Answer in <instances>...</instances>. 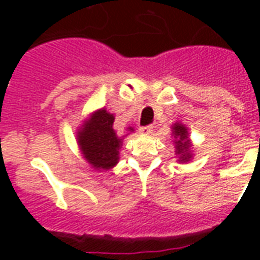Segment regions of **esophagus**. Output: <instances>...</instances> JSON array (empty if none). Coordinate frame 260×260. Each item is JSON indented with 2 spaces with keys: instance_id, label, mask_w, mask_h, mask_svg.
I'll return each mask as SVG.
<instances>
[{
  "instance_id": "1",
  "label": "esophagus",
  "mask_w": 260,
  "mask_h": 260,
  "mask_svg": "<svg viewBox=\"0 0 260 260\" xmlns=\"http://www.w3.org/2000/svg\"><path fill=\"white\" fill-rule=\"evenodd\" d=\"M152 133V126L148 125V126H142V127H139V134L142 135H148Z\"/></svg>"
}]
</instances>
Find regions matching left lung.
Returning a JSON list of instances; mask_svg holds the SVG:
<instances>
[{
    "instance_id": "left-lung-1",
    "label": "left lung",
    "mask_w": 260,
    "mask_h": 260,
    "mask_svg": "<svg viewBox=\"0 0 260 260\" xmlns=\"http://www.w3.org/2000/svg\"><path fill=\"white\" fill-rule=\"evenodd\" d=\"M172 133L174 137V144H176V155H178V161L180 162H187L190 158L192 157V153L190 151L191 148V143L189 139V132L185 125L180 122H176L172 126Z\"/></svg>"
}]
</instances>
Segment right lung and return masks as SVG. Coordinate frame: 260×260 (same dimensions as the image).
<instances>
[{"instance_id":"1","label":"right lung","mask_w":260,"mask_h":260,"mask_svg":"<svg viewBox=\"0 0 260 260\" xmlns=\"http://www.w3.org/2000/svg\"><path fill=\"white\" fill-rule=\"evenodd\" d=\"M113 122V114L103 108L91 114L77 134L83 157L95 171H109L118 162L122 139L117 137ZM127 130L134 132L133 127Z\"/></svg>"}]
</instances>
